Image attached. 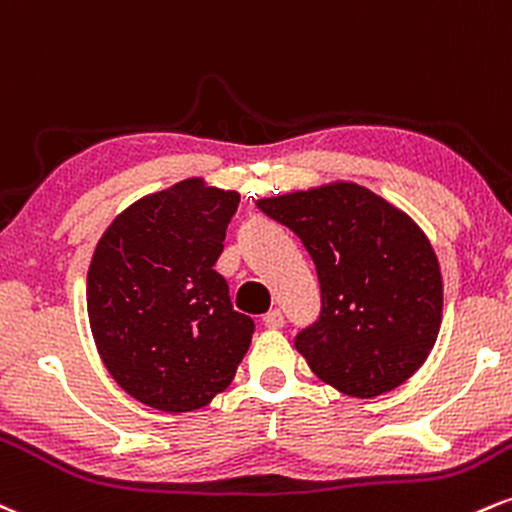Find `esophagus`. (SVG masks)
I'll use <instances>...</instances> for the list:
<instances>
[{
	"label": "esophagus",
	"instance_id": "obj_1",
	"mask_svg": "<svg viewBox=\"0 0 512 512\" xmlns=\"http://www.w3.org/2000/svg\"><path fill=\"white\" fill-rule=\"evenodd\" d=\"M263 326L266 328H282L285 326V316H282L280 309H270L266 316H263Z\"/></svg>",
	"mask_w": 512,
	"mask_h": 512
}]
</instances>
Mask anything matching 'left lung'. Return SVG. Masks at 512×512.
<instances>
[{"label":"left lung","instance_id":"obj_1","mask_svg":"<svg viewBox=\"0 0 512 512\" xmlns=\"http://www.w3.org/2000/svg\"><path fill=\"white\" fill-rule=\"evenodd\" d=\"M256 206L302 239L321 282V314L294 338L311 371L352 398L402 386L429 357L443 314L426 234L359 184L335 182Z\"/></svg>","mask_w":512,"mask_h":512}]
</instances>
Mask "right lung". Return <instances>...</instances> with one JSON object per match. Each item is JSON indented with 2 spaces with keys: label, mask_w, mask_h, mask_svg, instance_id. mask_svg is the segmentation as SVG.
Instances as JSON below:
<instances>
[{
  "label": "right lung",
  "mask_w": 512,
  "mask_h": 512,
  "mask_svg": "<svg viewBox=\"0 0 512 512\" xmlns=\"http://www.w3.org/2000/svg\"><path fill=\"white\" fill-rule=\"evenodd\" d=\"M237 191L184 179L129 206L88 268V318L114 381L162 412L208 405L234 378L254 321L215 270Z\"/></svg>",
  "instance_id": "obj_1"
}]
</instances>
